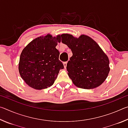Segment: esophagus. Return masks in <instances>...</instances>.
I'll list each match as a JSON object with an SVG mask.
<instances>
[{
	"label": "esophagus",
	"mask_w": 128,
	"mask_h": 128,
	"mask_svg": "<svg viewBox=\"0 0 128 128\" xmlns=\"http://www.w3.org/2000/svg\"><path fill=\"white\" fill-rule=\"evenodd\" d=\"M66 64H67V62H63V65H64V67L65 69H66Z\"/></svg>",
	"instance_id": "34e87169"
}]
</instances>
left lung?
<instances>
[{"mask_svg":"<svg viewBox=\"0 0 128 128\" xmlns=\"http://www.w3.org/2000/svg\"><path fill=\"white\" fill-rule=\"evenodd\" d=\"M61 36L62 43L73 54L66 69L73 84L85 89L96 88L102 84L110 72V61L98 43L84 34L78 38L69 34Z\"/></svg>","mask_w":128,"mask_h":128,"instance_id":"obj_1","label":"left lung"}]
</instances>
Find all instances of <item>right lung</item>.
<instances>
[{"instance_id": "obj_1", "label": "right lung", "mask_w": 128, "mask_h": 128, "mask_svg": "<svg viewBox=\"0 0 128 128\" xmlns=\"http://www.w3.org/2000/svg\"><path fill=\"white\" fill-rule=\"evenodd\" d=\"M61 42V35L40 36L31 41L20 55L18 70L27 85L42 90L53 85L64 66L59 60L60 52L56 48Z\"/></svg>"}]
</instances>
